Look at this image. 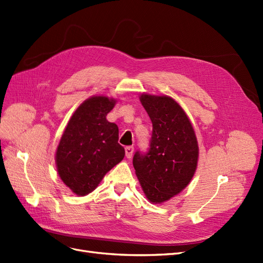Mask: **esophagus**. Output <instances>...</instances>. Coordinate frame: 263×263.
<instances>
[{"mask_svg":"<svg viewBox=\"0 0 263 263\" xmlns=\"http://www.w3.org/2000/svg\"><path fill=\"white\" fill-rule=\"evenodd\" d=\"M124 149H125V157L128 158V159H130L132 157V155H133L134 148L132 146H126Z\"/></svg>","mask_w":263,"mask_h":263,"instance_id":"1","label":"esophagus"}]
</instances>
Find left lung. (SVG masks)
<instances>
[{"instance_id": "8db88e82", "label": "left lung", "mask_w": 263, "mask_h": 263, "mask_svg": "<svg viewBox=\"0 0 263 263\" xmlns=\"http://www.w3.org/2000/svg\"><path fill=\"white\" fill-rule=\"evenodd\" d=\"M140 101L153 123L149 151L137 152L133 167L152 203H161L185 189L197 169L198 143L186 112L168 95L142 93Z\"/></svg>"}]
</instances>
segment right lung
<instances>
[{
	"label": "right lung",
	"mask_w": 263,
	"mask_h": 263,
	"mask_svg": "<svg viewBox=\"0 0 263 263\" xmlns=\"http://www.w3.org/2000/svg\"><path fill=\"white\" fill-rule=\"evenodd\" d=\"M116 103L104 95L85 100L68 121L58 144V176L78 196L93 192L124 157V148L118 143V126L106 119Z\"/></svg>",
	"instance_id": "obj_1"
}]
</instances>
